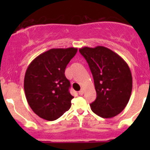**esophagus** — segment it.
Listing matches in <instances>:
<instances>
[{"label": "esophagus", "mask_w": 150, "mask_h": 150, "mask_svg": "<svg viewBox=\"0 0 150 150\" xmlns=\"http://www.w3.org/2000/svg\"><path fill=\"white\" fill-rule=\"evenodd\" d=\"M78 93H79L80 96H83V89H82V90H81Z\"/></svg>", "instance_id": "34e87169"}]
</instances>
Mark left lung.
Listing matches in <instances>:
<instances>
[{
    "instance_id": "1",
    "label": "left lung",
    "mask_w": 150,
    "mask_h": 150,
    "mask_svg": "<svg viewBox=\"0 0 150 150\" xmlns=\"http://www.w3.org/2000/svg\"><path fill=\"white\" fill-rule=\"evenodd\" d=\"M88 64L96 92L91 109L103 118H111L125 109L132 91V75L128 64L110 48L98 46L79 49Z\"/></svg>"
}]
</instances>
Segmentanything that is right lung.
<instances>
[{"mask_svg": "<svg viewBox=\"0 0 150 150\" xmlns=\"http://www.w3.org/2000/svg\"><path fill=\"white\" fill-rule=\"evenodd\" d=\"M77 51L74 47L51 48L29 64L24 80L25 96L30 108L41 118L55 120L70 108L74 97L64 71Z\"/></svg>", "mask_w": 150, "mask_h": 150, "instance_id": "right-lung-1", "label": "right lung"}]
</instances>
